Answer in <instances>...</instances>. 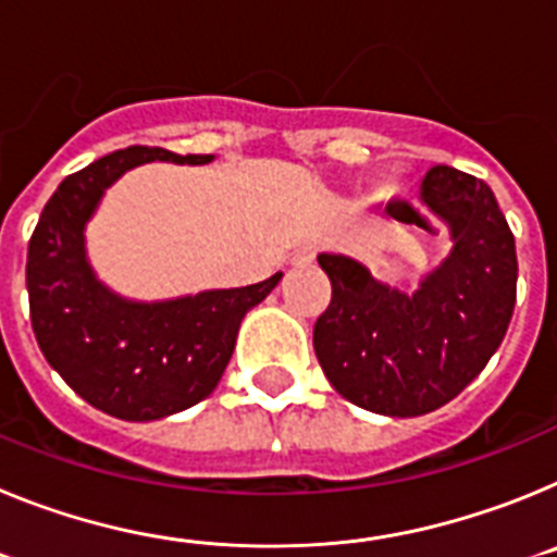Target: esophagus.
I'll return each instance as SVG.
<instances>
[{
	"label": "esophagus",
	"mask_w": 557,
	"mask_h": 557,
	"mask_svg": "<svg viewBox=\"0 0 557 557\" xmlns=\"http://www.w3.org/2000/svg\"><path fill=\"white\" fill-rule=\"evenodd\" d=\"M312 259H314V250L301 248L293 256V268H307V264H312Z\"/></svg>",
	"instance_id": "34e87169"
}]
</instances>
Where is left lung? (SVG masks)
<instances>
[{
	"label": "left lung",
	"instance_id": "obj_1",
	"mask_svg": "<svg viewBox=\"0 0 557 557\" xmlns=\"http://www.w3.org/2000/svg\"><path fill=\"white\" fill-rule=\"evenodd\" d=\"M421 200L446 223L451 250L412 295L366 264L321 253L332 304L314 323V354L334 391L362 410L426 416L488 366L516 304V243L485 181L437 164Z\"/></svg>",
	"mask_w": 557,
	"mask_h": 557
}]
</instances>
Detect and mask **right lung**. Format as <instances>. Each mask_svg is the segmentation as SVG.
Returning a JSON list of instances; mask_svg holds the SVG:
<instances>
[{
    "mask_svg": "<svg viewBox=\"0 0 557 557\" xmlns=\"http://www.w3.org/2000/svg\"><path fill=\"white\" fill-rule=\"evenodd\" d=\"M150 161L209 164L164 147H125L69 175L44 206L27 250L29 321L38 348L72 391L122 421H159L218 387L245 314L282 273L236 289L133 301L97 278L86 225L111 184Z\"/></svg>",
    "mask_w": 557,
    "mask_h": 557,
    "instance_id": "obj_1",
    "label": "right lung"
}]
</instances>
